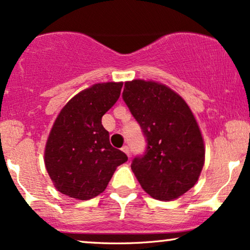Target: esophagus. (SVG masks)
<instances>
[{
  "instance_id": "obj_1",
  "label": "esophagus",
  "mask_w": 250,
  "mask_h": 250,
  "mask_svg": "<svg viewBox=\"0 0 250 250\" xmlns=\"http://www.w3.org/2000/svg\"><path fill=\"white\" fill-rule=\"evenodd\" d=\"M122 151L125 152V154H127L128 156L130 155V149H129V146H127V145H125V146H123V147H122Z\"/></svg>"
}]
</instances>
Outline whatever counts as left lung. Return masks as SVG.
<instances>
[{
  "mask_svg": "<svg viewBox=\"0 0 250 250\" xmlns=\"http://www.w3.org/2000/svg\"><path fill=\"white\" fill-rule=\"evenodd\" d=\"M122 98L146 139L131 169L139 184L156 200L170 201L194 186L205 164L200 129L184 99L164 84L134 80Z\"/></svg>",
  "mask_w": 250,
  "mask_h": 250,
  "instance_id": "left-lung-1",
  "label": "left lung"
}]
</instances>
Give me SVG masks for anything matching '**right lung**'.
<instances>
[{
	"mask_svg": "<svg viewBox=\"0 0 250 250\" xmlns=\"http://www.w3.org/2000/svg\"><path fill=\"white\" fill-rule=\"evenodd\" d=\"M123 83H98L74 96L59 113L45 146L50 178L62 194L97 197L128 156L109 143L102 118L118 102Z\"/></svg>",
	"mask_w": 250,
	"mask_h": 250,
	"instance_id": "add662e5",
	"label": "right lung"
}]
</instances>
